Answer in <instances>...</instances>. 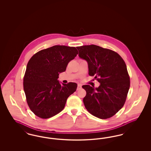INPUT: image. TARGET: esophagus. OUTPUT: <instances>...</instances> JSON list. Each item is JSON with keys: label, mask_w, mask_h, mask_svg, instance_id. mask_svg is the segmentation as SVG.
Here are the masks:
<instances>
[{"label": "esophagus", "mask_w": 151, "mask_h": 151, "mask_svg": "<svg viewBox=\"0 0 151 151\" xmlns=\"http://www.w3.org/2000/svg\"><path fill=\"white\" fill-rule=\"evenodd\" d=\"M81 88V84H79L78 85V88H77V90L78 91V90H80V89Z\"/></svg>", "instance_id": "1"}]
</instances>
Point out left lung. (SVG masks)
<instances>
[{
  "label": "left lung",
  "mask_w": 151,
  "mask_h": 151,
  "mask_svg": "<svg viewBox=\"0 0 151 151\" xmlns=\"http://www.w3.org/2000/svg\"><path fill=\"white\" fill-rule=\"evenodd\" d=\"M79 57L86 60L88 73L100 83L94 88L82 87L86 94L83 102L92 115L102 119L109 118L123 106L130 81L127 67L122 57L114 51L91 45L76 47Z\"/></svg>",
  "instance_id": "8db88e82"
}]
</instances>
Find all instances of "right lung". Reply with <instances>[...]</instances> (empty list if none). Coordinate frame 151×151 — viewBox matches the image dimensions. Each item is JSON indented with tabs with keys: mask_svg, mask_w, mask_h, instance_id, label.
<instances>
[{
	"mask_svg": "<svg viewBox=\"0 0 151 151\" xmlns=\"http://www.w3.org/2000/svg\"><path fill=\"white\" fill-rule=\"evenodd\" d=\"M78 54L74 47L55 45L38 51L30 59L24 78V90L30 109L37 116L47 119L57 115L76 91V83L61 84L58 79Z\"/></svg>",
	"mask_w": 151,
	"mask_h": 151,
	"instance_id": "obj_1",
	"label": "right lung"
}]
</instances>
